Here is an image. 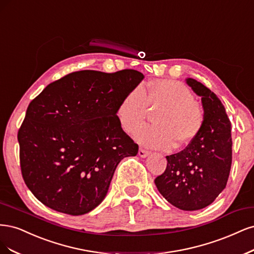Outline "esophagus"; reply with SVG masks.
I'll return each mask as SVG.
<instances>
[{
  "instance_id": "esophagus-1",
  "label": "esophagus",
  "mask_w": 254,
  "mask_h": 254,
  "mask_svg": "<svg viewBox=\"0 0 254 254\" xmlns=\"http://www.w3.org/2000/svg\"><path fill=\"white\" fill-rule=\"evenodd\" d=\"M138 155H139V157L145 158V157H148V156H149V155H150V152H149V151H145V150L140 149V150L138 151Z\"/></svg>"
}]
</instances>
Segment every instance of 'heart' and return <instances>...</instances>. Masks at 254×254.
Here are the masks:
<instances>
[{"instance_id": "b5f03b06", "label": "heart", "mask_w": 254, "mask_h": 254, "mask_svg": "<svg viewBox=\"0 0 254 254\" xmlns=\"http://www.w3.org/2000/svg\"><path fill=\"white\" fill-rule=\"evenodd\" d=\"M148 108L159 111L155 115L156 126L139 128L134 137L142 145L169 150L191 142L198 136L204 116L200 106L194 102L190 89L173 80H155L142 91L133 88L121 99L116 115L121 127L134 133L144 121Z\"/></svg>"}]
</instances>
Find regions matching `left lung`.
Masks as SVG:
<instances>
[{
	"instance_id": "left-lung-1",
	"label": "left lung",
	"mask_w": 254,
	"mask_h": 254,
	"mask_svg": "<svg viewBox=\"0 0 254 254\" xmlns=\"http://www.w3.org/2000/svg\"><path fill=\"white\" fill-rule=\"evenodd\" d=\"M186 83L201 98L203 126L184 151L167 156V169L154 183L174 207L195 211L211 204L226 188L232 162L231 122L213 92L192 78Z\"/></svg>"
}]
</instances>
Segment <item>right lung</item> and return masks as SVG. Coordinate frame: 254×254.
I'll use <instances>...</instances> for the list:
<instances>
[{"instance_id":"obj_1","label":"right lung","mask_w":254,"mask_h":254,"mask_svg":"<svg viewBox=\"0 0 254 254\" xmlns=\"http://www.w3.org/2000/svg\"><path fill=\"white\" fill-rule=\"evenodd\" d=\"M143 78L135 69L75 71L30 102L18 141L24 182L37 199L69 215L99 206L118 163L138 153L116 111Z\"/></svg>"}]
</instances>
